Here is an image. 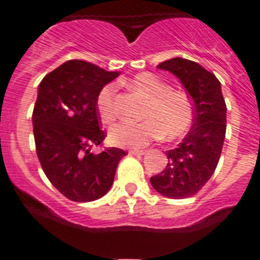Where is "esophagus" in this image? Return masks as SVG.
Segmentation results:
<instances>
[{
	"instance_id": "obj_1",
	"label": "esophagus",
	"mask_w": 260,
	"mask_h": 260,
	"mask_svg": "<svg viewBox=\"0 0 260 260\" xmlns=\"http://www.w3.org/2000/svg\"><path fill=\"white\" fill-rule=\"evenodd\" d=\"M128 153H130V155H134V156H139V155H144V153H146V151L144 150H130L128 151Z\"/></svg>"
}]
</instances>
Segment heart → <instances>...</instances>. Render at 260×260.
Masks as SVG:
<instances>
[{"label":"heart","mask_w":260,"mask_h":260,"mask_svg":"<svg viewBox=\"0 0 260 260\" xmlns=\"http://www.w3.org/2000/svg\"><path fill=\"white\" fill-rule=\"evenodd\" d=\"M130 89L146 100L142 109L141 122H122L110 128L109 142L125 148H138L162 137L176 141L191 128L194 122V105L183 91L171 86L151 73H141L126 80ZM96 109L104 123L117 118L116 86L103 87L96 99Z\"/></svg>","instance_id":"b5f03b06"}]
</instances>
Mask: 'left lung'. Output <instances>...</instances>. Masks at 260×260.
<instances>
[{
  "mask_svg": "<svg viewBox=\"0 0 260 260\" xmlns=\"http://www.w3.org/2000/svg\"><path fill=\"white\" fill-rule=\"evenodd\" d=\"M157 68L176 75L191 96L194 125L177 148L167 151V167L151 177V185L167 198H189L207 183L217 167L226 130V105L219 79L197 62L176 57Z\"/></svg>",
  "mask_w": 260,
  "mask_h": 260,
  "instance_id": "left-lung-1",
  "label": "left lung"
}]
</instances>
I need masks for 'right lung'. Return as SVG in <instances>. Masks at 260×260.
<instances>
[{
    "instance_id": "obj_1",
    "label": "right lung",
    "mask_w": 260,
    "mask_h": 260,
    "mask_svg": "<svg viewBox=\"0 0 260 260\" xmlns=\"http://www.w3.org/2000/svg\"><path fill=\"white\" fill-rule=\"evenodd\" d=\"M117 77V71L71 59L39 84L32 113L36 153L50 183L70 201L92 202L104 197L126 155L116 147L98 155L91 151L105 139L96 99Z\"/></svg>"
}]
</instances>
